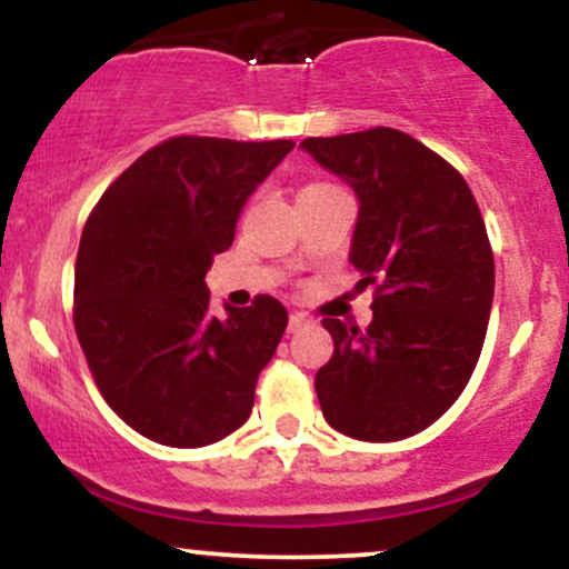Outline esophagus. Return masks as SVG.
<instances>
[{
  "label": "esophagus",
  "mask_w": 569,
  "mask_h": 569,
  "mask_svg": "<svg viewBox=\"0 0 569 569\" xmlns=\"http://www.w3.org/2000/svg\"><path fill=\"white\" fill-rule=\"evenodd\" d=\"M307 323H310V318H307L305 312H291V316H289V331H291V335H293V331H302Z\"/></svg>",
  "instance_id": "obj_1"
}]
</instances>
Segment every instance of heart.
I'll return each instance as SVG.
<instances>
[{
    "instance_id": "1",
    "label": "heart",
    "mask_w": 569,
    "mask_h": 569,
    "mask_svg": "<svg viewBox=\"0 0 569 569\" xmlns=\"http://www.w3.org/2000/svg\"><path fill=\"white\" fill-rule=\"evenodd\" d=\"M312 187H323V184H312Z\"/></svg>"
}]
</instances>
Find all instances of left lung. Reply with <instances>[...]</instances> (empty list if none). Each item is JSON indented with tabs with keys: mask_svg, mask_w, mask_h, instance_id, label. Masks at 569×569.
<instances>
[{
	"mask_svg": "<svg viewBox=\"0 0 569 569\" xmlns=\"http://www.w3.org/2000/svg\"><path fill=\"white\" fill-rule=\"evenodd\" d=\"M358 198L350 264L377 286L367 331L323 318L335 356L316 375L331 428L361 441L420 433L460 398L485 348L495 259L471 187L393 128L305 139Z\"/></svg>",
	"mask_w": 569,
	"mask_h": 569,
	"instance_id": "1",
	"label": "left lung"
}]
</instances>
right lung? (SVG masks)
<instances>
[{
    "label": "right lung",
    "mask_w": 569,
    "mask_h": 569,
    "mask_svg": "<svg viewBox=\"0 0 569 569\" xmlns=\"http://www.w3.org/2000/svg\"><path fill=\"white\" fill-rule=\"evenodd\" d=\"M293 141L176 136L143 152L84 221L74 329L88 367L136 433L194 449L248 420L289 312L278 299L211 316L206 272Z\"/></svg>",
    "instance_id": "add662e5"
}]
</instances>
